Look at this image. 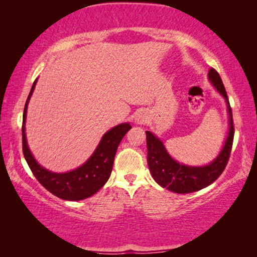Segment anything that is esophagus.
<instances>
[{
  "label": "esophagus",
  "mask_w": 257,
  "mask_h": 257,
  "mask_svg": "<svg viewBox=\"0 0 257 257\" xmlns=\"http://www.w3.org/2000/svg\"><path fill=\"white\" fill-rule=\"evenodd\" d=\"M136 121H137L138 123H142V122H144V116H142V115H137Z\"/></svg>",
  "instance_id": "obj_1"
}]
</instances>
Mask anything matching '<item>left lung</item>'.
Here are the masks:
<instances>
[{"label": "left lung", "instance_id": "left-lung-1", "mask_svg": "<svg viewBox=\"0 0 257 257\" xmlns=\"http://www.w3.org/2000/svg\"><path fill=\"white\" fill-rule=\"evenodd\" d=\"M208 79L225 98L229 113V133L224 146L217 158L205 167H188L178 163L165 150L163 143L151 132H146L147 142V164L154 180L163 188L173 193L188 194L201 190L214 182L227 167L231 153L234 127L232 120V110L230 106L227 92L221 80V77L215 69L208 71Z\"/></svg>", "mask_w": 257, "mask_h": 257}]
</instances>
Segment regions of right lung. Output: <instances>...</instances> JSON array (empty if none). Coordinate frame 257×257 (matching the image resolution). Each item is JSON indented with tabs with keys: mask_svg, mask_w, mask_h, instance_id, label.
<instances>
[{
	"mask_svg": "<svg viewBox=\"0 0 257 257\" xmlns=\"http://www.w3.org/2000/svg\"><path fill=\"white\" fill-rule=\"evenodd\" d=\"M37 79L34 81L32 89L25 104L23 116V152L33 175L38 182L56 197L66 201H80L93 196L105 185L111 176L114 156L121 139L132 129L129 123H121L108 130L102 137L101 142L93 155L76 170L66 173H55L46 170L34 159L28 149L25 134V121L29 98L34 92Z\"/></svg>",
	"mask_w": 257,
	"mask_h": 257,
	"instance_id": "right-lung-1",
	"label": "right lung"
}]
</instances>
